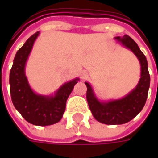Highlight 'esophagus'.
<instances>
[{"mask_svg": "<svg viewBox=\"0 0 158 158\" xmlns=\"http://www.w3.org/2000/svg\"><path fill=\"white\" fill-rule=\"evenodd\" d=\"M80 76H81V78H82V79H85L86 77L88 76V73L86 72V71H83V72L81 73Z\"/></svg>", "mask_w": 158, "mask_h": 158, "instance_id": "1", "label": "esophagus"}]
</instances>
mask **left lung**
Listing matches in <instances>:
<instances>
[{
	"mask_svg": "<svg viewBox=\"0 0 158 158\" xmlns=\"http://www.w3.org/2000/svg\"><path fill=\"white\" fill-rule=\"evenodd\" d=\"M114 39L123 46L129 49L136 56L140 64V79L129 94L120 99L102 102L96 97L92 86L85 82L87 86L86 99L94 118L98 122L116 125L129 122L135 118L145 106L150 87V74L146 56L138 45L129 35L117 36Z\"/></svg>",
	"mask_w": 158,
	"mask_h": 158,
	"instance_id": "1",
	"label": "left lung"
}]
</instances>
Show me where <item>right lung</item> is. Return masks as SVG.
I'll use <instances>...</instances> for the list:
<instances>
[{"label": "right lung", "instance_id": "add662e5", "mask_svg": "<svg viewBox=\"0 0 158 158\" xmlns=\"http://www.w3.org/2000/svg\"><path fill=\"white\" fill-rule=\"evenodd\" d=\"M39 35L38 31L30 36L17 52L10 71L9 83L12 103L23 118L34 125L47 126L62 119L68 97L79 79L63 84L52 96L39 95L31 89L25 74V65Z\"/></svg>", "mask_w": 158, "mask_h": 158}]
</instances>
